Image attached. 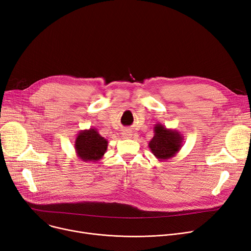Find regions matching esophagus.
Returning <instances> with one entry per match:
<instances>
[{
	"label": "esophagus",
	"mask_w": 251,
	"mask_h": 251,
	"mask_svg": "<svg viewBox=\"0 0 251 251\" xmlns=\"http://www.w3.org/2000/svg\"><path fill=\"white\" fill-rule=\"evenodd\" d=\"M122 137L125 138V139L131 138V137H132V133H131V131H129V130H125L122 132Z\"/></svg>",
	"instance_id": "esophagus-1"
}]
</instances>
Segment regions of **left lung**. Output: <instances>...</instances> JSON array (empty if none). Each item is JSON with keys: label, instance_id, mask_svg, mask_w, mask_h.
<instances>
[{"label": "left lung", "instance_id": "1", "mask_svg": "<svg viewBox=\"0 0 251 251\" xmlns=\"http://www.w3.org/2000/svg\"><path fill=\"white\" fill-rule=\"evenodd\" d=\"M153 132L154 134L149 143V148L157 160H170L179 152L183 146V136L179 131L156 123L153 127Z\"/></svg>", "mask_w": 251, "mask_h": 251}]
</instances>
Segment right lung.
I'll return each mask as SVG.
<instances>
[{
    "mask_svg": "<svg viewBox=\"0 0 251 251\" xmlns=\"http://www.w3.org/2000/svg\"><path fill=\"white\" fill-rule=\"evenodd\" d=\"M74 148L77 156L83 162H99L108 149V140L96 128L80 130L77 133Z\"/></svg>",
    "mask_w": 251,
    "mask_h": 251,
    "instance_id": "right-lung-1",
    "label": "right lung"
}]
</instances>
